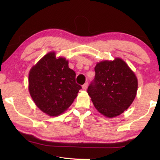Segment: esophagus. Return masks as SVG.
<instances>
[{"label": "esophagus", "instance_id": "34e87169", "mask_svg": "<svg viewBox=\"0 0 160 160\" xmlns=\"http://www.w3.org/2000/svg\"><path fill=\"white\" fill-rule=\"evenodd\" d=\"M87 87H88V83L87 82H86V83H84L83 85H82V89H83V90H86L87 89Z\"/></svg>", "mask_w": 160, "mask_h": 160}]
</instances>
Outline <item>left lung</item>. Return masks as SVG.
Masks as SVG:
<instances>
[{"label": "left lung", "instance_id": "1", "mask_svg": "<svg viewBox=\"0 0 160 160\" xmlns=\"http://www.w3.org/2000/svg\"><path fill=\"white\" fill-rule=\"evenodd\" d=\"M95 72L87 89L94 107L107 118L120 115L136 96L138 79L134 72L119 58L97 63Z\"/></svg>", "mask_w": 160, "mask_h": 160}]
</instances>
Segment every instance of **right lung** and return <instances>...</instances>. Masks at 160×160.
<instances>
[{
  "label": "right lung",
  "instance_id": "1",
  "mask_svg": "<svg viewBox=\"0 0 160 160\" xmlns=\"http://www.w3.org/2000/svg\"><path fill=\"white\" fill-rule=\"evenodd\" d=\"M82 87L64 58L55 52L42 57L29 73V91L36 105L50 116L62 113L73 103Z\"/></svg>",
  "mask_w": 160,
  "mask_h": 160
}]
</instances>
